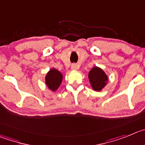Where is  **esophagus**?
Returning <instances> with one entry per match:
<instances>
[{"instance_id":"34e87169","label":"esophagus","mask_w":145,"mask_h":145,"mask_svg":"<svg viewBox=\"0 0 145 145\" xmlns=\"http://www.w3.org/2000/svg\"><path fill=\"white\" fill-rule=\"evenodd\" d=\"M71 68L72 70H76V69H77V65L76 64V63H73V64L71 65Z\"/></svg>"}]
</instances>
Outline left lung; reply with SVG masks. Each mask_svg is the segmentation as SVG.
I'll return each mask as SVG.
<instances>
[{"label":"left lung","mask_w":145,"mask_h":145,"mask_svg":"<svg viewBox=\"0 0 145 145\" xmlns=\"http://www.w3.org/2000/svg\"><path fill=\"white\" fill-rule=\"evenodd\" d=\"M89 80L92 89L95 91H100L106 85L108 76L101 69L98 67L92 68L89 72Z\"/></svg>","instance_id":"8db88e82"}]
</instances>
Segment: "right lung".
I'll list each match as a JSON object with an SVG mask.
<instances>
[{"mask_svg": "<svg viewBox=\"0 0 145 145\" xmlns=\"http://www.w3.org/2000/svg\"><path fill=\"white\" fill-rule=\"evenodd\" d=\"M63 75L58 70L52 69L45 76V83L51 90H56L62 82Z\"/></svg>", "mask_w": 145, "mask_h": 145, "instance_id": "add662e5", "label": "right lung"}]
</instances>
